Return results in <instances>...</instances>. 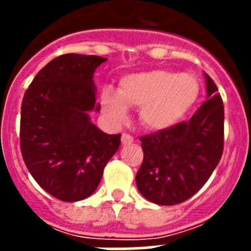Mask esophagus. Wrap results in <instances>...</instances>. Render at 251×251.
<instances>
[{"label": "esophagus", "instance_id": "esophagus-1", "mask_svg": "<svg viewBox=\"0 0 251 251\" xmlns=\"http://www.w3.org/2000/svg\"><path fill=\"white\" fill-rule=\"evenodd\" d=\"M133 142H134V139H133V137L130 134H128V133H123L122 134V145L123 146H129L132 145Z\"/></svg>", "mask_w": 251, "mask_h": 251}]
</instances>
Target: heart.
Listing matches in <instances>:
<instances>
[{
	"mask_svg": "<svg viewBox=\"0 0 251 251\" xmlns=\"http://www.w3.org/2000/svg\"><path fill=\"white\" fill-rule=\"evenodd\" d=\"M200 95V84L187 73L152 69L123 76L118 90L101 92L103 112L114 124L128 118V106L139 108V119L151 130H165L185 118Z\"/></svg>",
	"mask_w": 251,
	"mask_h": 251,
	"instance_id": "b5f03b06",
	"label": "heart"
}]
</instances>
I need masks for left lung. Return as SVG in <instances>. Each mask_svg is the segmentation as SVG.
I'll list each match as a JSON object with an SVG mask.
<instances>
[{"label":"left lung","instance_id":"left-lung-1","mask_svg":"<svg viewBox=\"0 0 251 251\" xmlns=\"http://www.w3.org/2000/svg\"><path fill=\"white\" fill-rule=\"evenodd\" d=\"M207 100L188 122L141 137L143 162L138 191L157 205L172 206L194 196L220 162L224 150V103L205 74Z\"/></svg>","mask_w":251,"mask_h":251}]
</instances>
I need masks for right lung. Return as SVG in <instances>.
Returning a JSON list of instances; mask_svg holds the SVG:
<instances>
[{
    "instance_id": "right-lung-1",
    "label": "right lung",
    "mask_w": 251,
    "mask_h": 251,
    "mask_svg": "<svg viewBox=\"0 0 251 251\" xmlns=\"http://www.w3.org/2000/svg\"><path fill=\"white\" fill-rule=\"evenodd\" d=\"M104 61L97 55L55 57L22 99V158L35 181L57 200L89 197L121 145V134H106L90 121L89 113L100 110L93 77Z\"/></svg>"
}]
</instances>
